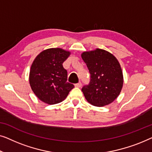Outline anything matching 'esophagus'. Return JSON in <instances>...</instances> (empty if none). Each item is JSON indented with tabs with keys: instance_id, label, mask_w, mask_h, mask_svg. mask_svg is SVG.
I'll use <instances>...</instances> for the list:
<instances>
[{
	"instance_id": "1",
	"label": "esophagus",
	"mask_w": 152,
	"mask_h": 152,
	"mask_svg": "<svg viewBox=\"0 0 152 152\" xmlns=\"http://www.w3.org/2000/svg\"><path fill=\"white\" fill-rule=\"evenodd\" d=\"M81 86H82V83H77V84H75L76 87H80Z\"/></svg>"
}]
</instances>
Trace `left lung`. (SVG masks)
<instances>
[{
	"label": "left lung",
	"mask_w": 152,
	"mask_h": 152,
	"mask_svg": "<svg viewBox=\"0 0 152 152\" xmlns=\"http://www.w3.org/2000/svg\"><path fill=\"white\" fill-rule=\"evenodd\" d=\"M91 74L89 85L82 88L87 102L94 106L103 107L118 96L123 85L121 65L116 57L107 51L96 49L81 54Z\"/></svg>",
	"instance_id": "8db88e82"
}]
</instances>
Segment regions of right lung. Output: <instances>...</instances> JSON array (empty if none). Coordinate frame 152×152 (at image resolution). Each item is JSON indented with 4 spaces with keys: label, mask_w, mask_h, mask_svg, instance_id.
Instances as JSON below:
<instances>
[{
    "label": "right lung",
    "mask_w": 152,
    "mask_h": 152,
    "mask_svg": "<svg viewBox=\"0 0 152 152\" xmlns=\"http://www.w3.org/2000/svg\"><path fill=\"white\" fill-rule=\"evenodd\" d=\"M70 54L61 48H50L40 52L31 64L29 85L34 94L45 103H59L74 87L67 81V72L63 66Z\"/></svg>",
    "instance_id": "right-lung-1"
}]
</instances>
